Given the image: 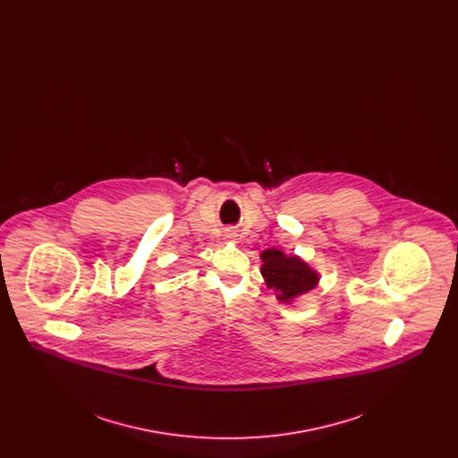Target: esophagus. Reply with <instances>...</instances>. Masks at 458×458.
<instances>
[{
    "mask_svg": "<svg viewBox=\"0 0 458 458\" xmlns=\"http://www.w3.org/2000/svg\"><path fill=\"white\" fill-rule=\"evenodd\" d=\"M237 232L235 230H225V239L228 240H237Z\"/></svg>",
    "mask_w": 458,
    "mask_h": 458,
    "instance_id": "34e87169",
    "label": "esophagus"
}]
</instances>
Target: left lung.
<instances>
[{
  "label": "left lung",
  "mask_w": 458,
  "mask_h": 458,
  "mask_svg": "<svg viewBox=\"0 0 458 458\" xmlns=\"http://www.w3.org/2000/svg\"><path fill=\"white\" fill-rule=\"evenodd\" d=\"M261 259V273L267 288H275L284 302L312 290L318 284V275L299 258H288L282 250L267 249L262 252Z\"/></svg>",
  "instance_id": "8db88e82"
}]
</instances>
